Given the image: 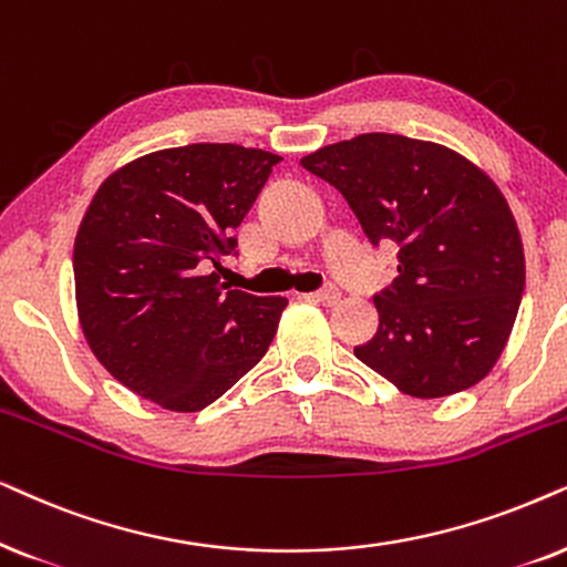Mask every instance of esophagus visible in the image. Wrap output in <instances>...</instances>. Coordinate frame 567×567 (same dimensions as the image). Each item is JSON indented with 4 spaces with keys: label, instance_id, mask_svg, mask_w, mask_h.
<instances>
[{
    "label": "esophagus",
    "instance_id": "34e87169",
    "mask_svg": "<svg viewBox=\"0 0 567 567\" xmlns=\"http://www.w3.org/2000/svg\"><path fill=\"white\" fill-rule=\"evenodd\" d=\"M316 303H323V306H334L339 298H342V292H339L334 285H329V288H323V290H319V292H313L311 296Z\"/></svg>",
    "mask_w": 567,
    "mask_h": 567
}]
</instances>
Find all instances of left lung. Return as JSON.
Listing matches in <instances>:
<instances>
[{
	"label": "left lung",
	"instance_id": "obj_1",
	"mask_svg": "<svg viewBox=\"0 0 567 567\" xmlns=\"http://www.w3.org/2000/svg\"><path fill=\"white\" fill-rule=\"evenodd\" d=\"M300 165L344 196L373 246H399V277L373 298L379 329L354 358L417 399L485 379L526 279L518 225L495 181L456 150L383 132L327 145Z\"/></svg>",
	"mask_w": 567,
	"mask_h": 567
}]
</instances>
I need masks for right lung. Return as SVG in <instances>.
Listing matches in <instances>:
<instances>
[{"mask_svg": "<svg viewBox=\"0 0 567 567\" xmlns=\"http://www.w3.org/2000/svg\"><path fill=\"white\" fill-rule=\"evenodd\" d=\"M282 157L186 145L121 165L74 238V298L90 350L118 383L199 412L251 371L288 300L228 290L213 267Z\"/></svg>", "mask_w": 567, "mask_h": 567, "instance_id": "obj_1", "label": "right lung"}]
</instances>
